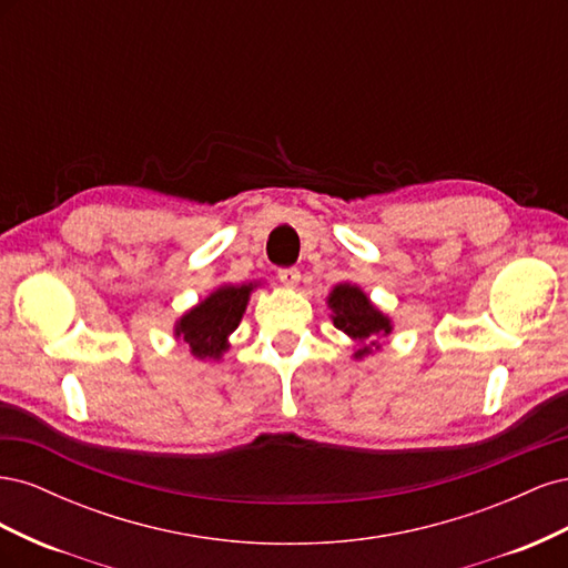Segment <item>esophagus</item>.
<instances>
[{"label": "esophagus", "mask_w": 568, "mask_h": 568, "mask_svg": "<svg viewBox=\"0 0 568 568\" xmlns=\"http://www.w3.org/2000/svg\"><path fill=\"white\" fill-rule=\"evenodd\" d=\"M277 277H280V282H282L284 286L294 288V286L301 282V270H298V267H282V270L277 272Z\"/></svg>", "instance_id": "34e87169"}]
</instances>
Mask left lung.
I'll return each instance as SVG.
<instances>
[{
  "label": "left lung",
  "instance_id": "obj_1",
  "mask_svg": "<svg viewBox=\"0 0 568 568\" xmlns=\"http://www.w3.org/2000/svg\"><path fill=\"white\" fill-rule=\"evenodd\" d=\"M329 305L334 311L336 329L363 343V348L357 351V355H365L369 353L372 346H376L374 336L390 332L388 320L376 311V307L369 303V298L357 286H351V284L336 286L334 294L329 296Z\"/></svg>",
  "mask_w": 568,
  "mask_h": 568
}]
</instances>
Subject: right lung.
<instances>
[{
	"label": "right lung",
	"mask_w": 568,
	"mask_h": 568,
	"mask_svg": "<svg viewBox=\"0 0 568 568\" xmlns=\"http://www.w3.org/2000/svg\"><path fill=\"white\" fill-rule=\"evenodd\" d=\"M251 288L253 284L222 286L180 320L178 336L196 357H220L227 348V336L242 322Z\"/></svg>",
	"instance_id": "right-lung-1"
}]
</instances>
